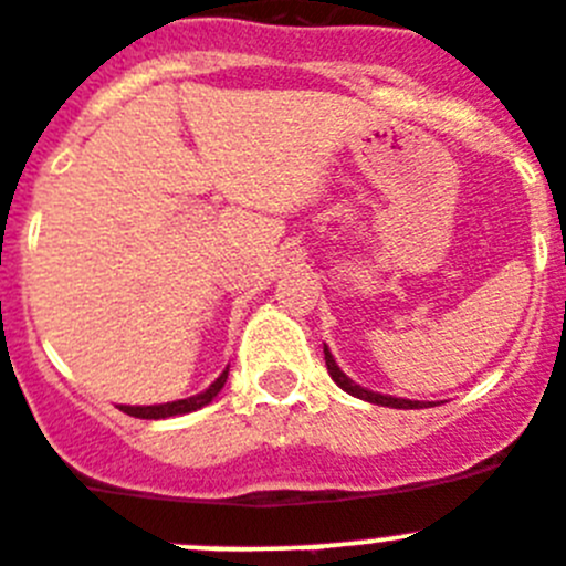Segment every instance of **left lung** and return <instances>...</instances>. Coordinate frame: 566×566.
<instances>
[{"instance_id": "8db88e82", "label": "left lung", "mask_w": 566, "mask_h": 566, "mask_svg": "<svg viewBox=\"0 0 566 566\" xmlns=\"http://www.w3.org/2000/svg\"><path fill=\"white\" fill-rule=\"evenodd\" d=\"M323 355H326V369H329L332 380H335L337 386H340L343 392L355 395V398L360 400H369V403H380V407H392V409H423L421 400H403V398H389V395H378V392H369V389H364V386L352 384L346 375H343L340 369H337L335 357H332V352L323 346Z\"/></svg>"}]
</instances>
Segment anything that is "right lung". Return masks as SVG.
Returning <instances> with one entry per match:
<instances>
[{"instance_id": "add662e5", "label": "right lung", "mask_w": 566, "mask_h": 566, "mask_svg": "<svg viewBox=\"0 0 566 566\" xmlns=\"http://www.w3.org/2000/svg\"><path fill=\"white\" fill-rule=\"evenodd\" d=\"M226 378H229V369L214 380V384L206 389V392L195 395V398H186V400H174V403H159V407H119L125 415H132V418H145V421H159V418H174V415H186V412H195V409L206 407L211 400L217 398V392L223 389Z\"/></svg>"}]
</instances>
